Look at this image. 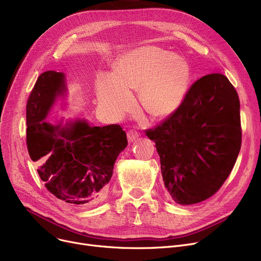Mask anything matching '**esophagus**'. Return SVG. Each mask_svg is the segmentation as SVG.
<instances>
[{
    "instance_id": "34e87169",
    "label": "esophagus",
    "mask_w": 261,
    "mask_h": 261,
    "mask_svg": "<svg viewBox=\"0 0 261 261\" xmlns=\"http://www.w3.org/2000/svg\"><path fill=\"white\" fill-rule=\"evenodd\" d=\"M127 136H128V141L130 143H132V142H134L136 139L139 138V132H136L135 130H129L127 132Z\"/></svg>"
}]
</instances>
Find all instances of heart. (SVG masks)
I'll return each mask as SVG.
<instances>
[{
  "label": "heart",
  "mask_w": 261,
  "mask_h": 261,
  "mask_svg": "<svg viewBox=\"0 0 261 261\" xmlns=\"http://www.w3.org/2000/svg\"><path fill=\"white\" fill-rule=\"evenodd\" d=\"M190 81L185 59L158 46H144L117 59L112 75L97 79V98L110 115L118 117L132 103L131 90H139L145 111L162 118L174 113L183 102Z\"/></svg>",
  "instance_id": "b5f03b06"
}]
</instances>
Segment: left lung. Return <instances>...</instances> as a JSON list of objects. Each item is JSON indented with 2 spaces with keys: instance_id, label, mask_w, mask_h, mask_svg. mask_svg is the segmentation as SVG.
<instances>
[{
  "instance_id": "left-lung-1",
  "label": "left lung",
  "mask_w": 261,
  "mask_h": 261,
  "mask_svg": "<svg viewBox=\"0 0 261 261\" xmlns=\"http://www.w3.org/2000/svg\"><path fill=\"white\" fill-rule=\"evenodd\" d=\"M146 135L155 143L171 199L181 205L206 200L225 182L240 151L237 91L222 74L203 76L179 109Z\"/></svg>"
}]
</instances>
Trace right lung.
Masks as SVG:
<instances>
[{
	"mask_svg": "<svg viewBox=\"0 0 261 261\" xmlns=\"http://www.w3.org/2000/svg\"><path fill=\"white\" fill-rule=\"evenodd\" d=\"M66 93L65 75L41 74L26 106V144L38 173L55 197L77 206L98 202L111 180L118 154L128 145L119 125L96 127L86 119H46L58 97Z\"/></svg>",
	"mask_w": 261,
	"mask_h": 261,
	"instance_id": "1",
	"label": "right lung"
}]
</instances>
